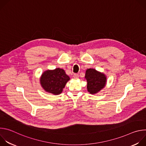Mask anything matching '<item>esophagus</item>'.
Returning <instances> with one entry per match:
<instances>
[{"instance_id": "1", "label": "esophagus", "mask_w": 146, "mask_h": 146, "mask_svg": "<svg viewBox=\"0 0 146 146\" xmlns=\"http://www.w3.org/2000/svg\"><path fill=\"white\" fill-rule=\"evenodd\" d=\"M73 78H74V79H77L78 77H79V75L78 74H74V75H73Z\"/></svg>"}]
</instances>
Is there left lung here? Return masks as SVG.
Listing matches in <instances>:
<instances>
[{"label": "left lung", "mask_w": 146, "mask_h": 146, "mask_svg": "<svg viewBox=\"0 0 146 146\" xmlns=\"http://www.w3.org/2000/svg\"><path fill=\"white\" fill-rule=\"evenodd\" d=\"M85 78L87 81V90L91 94L99 92L105 87L106 76L94 69H88L86 72Z\"/></svg>", "instance_id": "1"}]
</instances>
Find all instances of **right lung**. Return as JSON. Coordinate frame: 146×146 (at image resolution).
Segmentation results:
<instances>
[{
	"mask_svg": "<svg viewBox=\"0 0 146 146\" xmlns=\"http://www.w3.org/2000/svg\"><path fill=\"white\" fill-rule=\"evenodd\" d=\"M69 80L70 77L64 70L56 68L54 70L45 71L41 75L40 81L41 87L46 92L59 95L62 93Z\"/></svg>",
	"mask_w": 146,
	"mask_h": 146,
	"instance_id": "obj_1",
	"label": "right lung"
}]
</instances>
